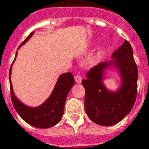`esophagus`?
I'll list each match as a JSON object with an SVG mask.
<instances>
[{"label": "esophagus", "instance_id": "obj_1", "mask_svg": "<svg viewBox=\"0 0 149 149\" xmlns=\"http://www.w3.org/2000/svg\"><path fill=\"white\" fill-rule=\"evenodd\" d=\"M74 80H75V83H77V84H80L81 82H82V76L79 74H77V75L74 76Z\"/></svg>", "mask_w": 149, "mask_h": 149}]
</instances>
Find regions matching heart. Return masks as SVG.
I'll return each mask as SVG.
<instances>
[{
  "mask_svg": "<svg viewBox=\"0 0 149 149\" xmlns=\"http://www.w3.org/2000/svg\"><path fill=\"white\" fill-rule=\"evenodd\" d=\"M103 52H104V48L103 47H101L100 49H99V51H98V53H97V55H98V57L99 56H100L102 53H103Z\"/></svg>",
  "mask_w": 149,
  "mask_h": 149,
  "instance_id": "heart-1",
  "label": "heart"
}]
</instances>
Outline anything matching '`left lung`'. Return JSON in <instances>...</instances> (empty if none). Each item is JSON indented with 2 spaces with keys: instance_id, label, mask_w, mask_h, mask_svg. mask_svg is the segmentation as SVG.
<instances>
[{
  "instance_id": "obj_1",
  "label": "left lung",
  "mask_w": 149,
  "mask_h": 149,
  "mask_svg": "<svg viewBox=\"0 0 149 149\" xmlns=\"http://www.w3.org/2000/svg\"><path fill=\"white\" fill-rule=\"evenodd\" d=\"M113 58L92 67L82 84L85 88L84 108L88 118L100 126L119 123L131 112L137 95L138 69L131 44L125 40L112 54ZM113 65L119 70L122 84L117 92L109 91L102 82L104 70Z\"/></svg>"
}]
</instances>
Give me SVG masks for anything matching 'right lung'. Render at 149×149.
I'll list each match as a JSON object with an SVG mask.
<instances>
[{"instance_id": "add662e5", "label": "right lung", "mask_w": 149, "mask_h": 149, "mask_svg": "<svg viewBox=\"0 0 149 149\" xmlns=\"http://www.w3.org/2000/svg\"><path fill=\"white\" fill-rule=\"evenodd\" d=\"M33 33L34 31L30 34L20 46L24 45L32 36ZM11 70H12V65L10 70V95H11L13 105L15 110L18 113V115L26 123L37 128H42V129L49 128L58 123L61 121L62 115L64 113V107L66 96L74 84V79L72 74L68 72L60 75L50 96L40 106L33 108L26 106L23 103H22L14 95L12 83L10 80Z\"/></svg>"}]
</instances>
